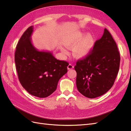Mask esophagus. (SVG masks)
I'll use <instances>...</instances> for the list:
<instances>
[{"instance_id": "esophagus-1", "label": "esophagus", "mask_w": 131, "mask_h": 131, "mask_svg": "<svg viewBox=\"0 0 131 131\" xmlns=\"http://www.w3.org/2000/svg\"><path fill=\"white\" fill-rule=\"evenodd\" d=\"M73 66L72 65H71V64H69L68 66V70H71V69H72L73 68Z\"/></svg>"}]
</instances>
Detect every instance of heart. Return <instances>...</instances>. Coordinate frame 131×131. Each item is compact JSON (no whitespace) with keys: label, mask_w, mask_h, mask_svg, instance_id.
I'll return each instance as SVG.
<instances>
[{"label":"heart","mask_w":131,"mask_h":131,"mask_svg":"<svg viewBox=\"0 0 131 131\" xmlns=\"http://www.w3.org/2000/svg\"><path fill=\"white\" fill-rule=\"evenodd\" d=\"M83 36V33L78 32L65 40L63 43L66 48H73V55L77 58H83L88 56L94 43L93 36L90 34L85 35L82 38ZM61 51L63 55L69 53L68 50L65 48H61Z\"/></svg>","instance_id":"heart-1"}]
</instances>
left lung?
<instances>
[{"instance_id": "8db88e82", "label": "left lung", "mask_w": 131, "mask_h": 131, "mask_svg": "<svg viewBox=\"0 0 131 131\" xmlns=\"http://www.w3.org/2000/svg\"><path fill=\"white\" fill-rule=\"evenodd\" d=\"M119 52L115 40L106 29L92 51L75 66L76 86L86 97L94 99L112 88L118 72Z\"/></svg>"}]
</instances>
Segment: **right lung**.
<instances>
[{
    "label": "right lung",
    "mask_w": 131,
    "mask_h": 131,
    "mask_svg": "<svg viewBox=\"0 0 131 131\" xmlns=\"http://www.w3.org/2000/svg\"><path fill=\"white\" fill-rule=\"evenodd\" d=\"M33 26L24 32L16 45L15 62L21 85L30 94L45 98L54 92L69 63L56 59L49 51H38L31 36Z\"/></svg>",
    "instance_id": "add662e5"
}]
</instances>
